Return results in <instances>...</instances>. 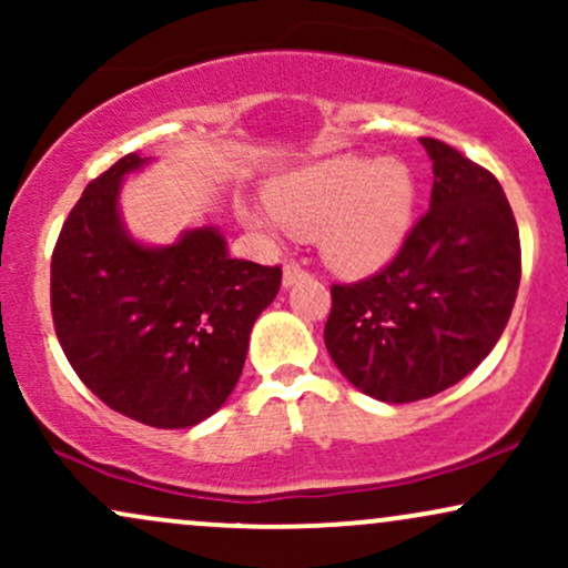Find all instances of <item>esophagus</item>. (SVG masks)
<instances>
[{
	"mask_svg": "<svg viewBox=\"0 0 568 568\" xmlns=\"http://www.w3.org/2000/svg\"><path fill=\"white\" fill-rule=\"evenodd\" d=\"M302 280H310V272L302 270L298 264H285L283 266V285L285 288H291V285L302 283Z\"/></svg>",
	"mask_w": 568,
	"mask_h": 568,
	"instance_id": "obj_1",
	"label": "esophagus"
}]
</instances>
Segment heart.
I'll return each instance as SVG.
<instances>
[{"instance_id": "1", "label": "heart", "mask_w": 568, "mask_h": 568, "mask_svg": "<svg viewBox=\"0 0 568 568\" xmlns=\"http://www.w3.org/2000/svg\"><path fill=\"white\" fill-rule=\"evenodd\" d=\"M416 175L406 160L334 154L280 175L264 205H240L251 232L321 237L323 258L342 275H371L395 258L414 224Z\"/></svg>"}]
</instances>
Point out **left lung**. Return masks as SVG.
Returning a JSON list of instances; mask_svg holds the SVG:
<instances>
[{
  "mask_svg": "<svg viewBox=\"0 0 568 568\" xmlns=\"http://www.w3.org/2000/svg\"><path fill=\"white\" fill-rule=\"evenodd\" d=\"M433 160L429 211L379 275L334 285L331 361L384 403H414L465 379L494 349L518 296V224L499 181L448 143Z\"/></svg>",
  "mask_w": 568,
  "mask_h": 568,
  "instance_id": "obj_1",
  "label": "left lung"
}]
</instances>
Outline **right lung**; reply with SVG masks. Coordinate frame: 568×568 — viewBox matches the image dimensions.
I'll list each match as a JSON object with an SVG mask.
<instances>
[{"label": "right lung", "mask_w": 568, "mask_h": 568, "mask_svg": "<svg viewBox=\"0 0 568 568\" xmlns=\"http://www.w3.org/2000/svg\"><path fill=\"white\" fill-rule=\"evenodd\" d=\"M125 154L71 207L50 264V304L71 368L109 408L149 427H194L243 374L256 317L283 270L232 258L216 226L143 245L120 211Z\"/></svg>", "instance_id": "add662e5"}]
</instances>
